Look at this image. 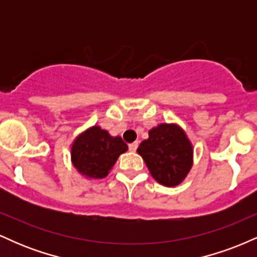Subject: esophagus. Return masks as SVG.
I'll return each instance as SVG.
<instances>
[{
    "label": "esophagus",
    "instance_id": "1",
    "mask_svg": "<svg viewBox=\"0 0 257 257\" xmlns=\"http://www.w3.org/2000/svg\"><path fill=\"white\" fill-rule=\"evenodd\" d=\"M138 146H139L138 141H135V143H132V144H129V150H131L132 152H135V151H137Z\"/></svg>",
    "mask_w": 257,
    "mask_h": 257
}]
</instances>
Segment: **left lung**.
Wrapping results in <instances>:
<instances>
[{"instance_id": "8db88e82", "label": "left lung", "mask_w": 257, "mask_h": 257, "mask_svg": "<svg viewBox=\"0 0 257 257\" xmlns=\"http://www.w3.org/2000/svg\"><path fill=\"white\" fill-rule=\"evenodd\" d=\"M137 151L145 161L152 178L167 187L181 184L193 166V145L176 123L153 126Z\"/></svg>"}]
</instances>
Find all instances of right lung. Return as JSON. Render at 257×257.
Listing matches in <instances>:
<instances>
[{
	"label": "right lung",
	"instance_id": "add662e5",
	"mask_svg": "<svg viewBox=\"0 0 257 257\" xmlns=\"http://www.w3.org/2000/svg\"><path fill=\"white\" fill-rule=\"evenodd\" d=\"M128 146L120 137H112L99 125L79 133L71 144V162L85 179L101 180L108 175L114 163Z\"/></svg>",
	"mask_w": 257,
	"mask_h": 257
}]
</instances>
